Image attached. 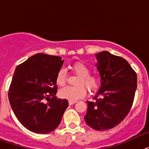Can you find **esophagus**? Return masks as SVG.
<instances>
[{
	"instance_id": "esophagus-1",
	"label": "esophagus",
	"mask_w": 149,
	"mask_h": 149,
	"mask_svg": "<svg viewBox=\"0 0 149 149\" xmlns=\"http://www.w3.org/2000/svg\"><path fill=\"white\" fill-rule=\"evenodd\" d=\"M77 101H68V104H69V105H72L74 104H75Z\"/></svg>"
}]
</instances>
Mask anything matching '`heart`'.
Listing matches in <instances>:
<instances>
[{
    "label": "heart",
    "instance_id": "obj_1",
    "mask_svg": "<svg viewBox=\"0 0 149 149\" xmlns=\"http://www.w3.org/2000/svg\"><path fill=\"white\" fill-rule=\"evenodd\" d=\"M74 73L79 76L77 80V86H67L60 91V96L62 98L68 101H77L84 98L86 94V86L89 91H93L99 85V77L96 74L90 73V68L81 62L74 63L71 66ZM66 74L63 69H60L56 76V83L60 86H63L66 83Z\"/></svg>",
    "mask_w": 149,
    "mask_h": 149
}]
</instances>
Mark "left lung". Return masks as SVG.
Listing matches in <instances>:
<instances>
[{
  "label": "left lung",
  "instance_id": "left-lung-1",
  "mask_svg": "<svg viewBox=\"0 0 149 149\" xmlns=\"http://www.w3.org/2000/svg\"><path fill=\"white\" fill-rule=\"evenodd\" d=\"M101 76V87L95 102L87 101L84 119L92 128L107 131L118 125L126 117L134 102L137 76L127 61L102 51L95 54Z\"/></svg>",
  "mask_w": 149,
  "mask_h": 149
}]
</instances>
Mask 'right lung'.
I'll list each match as a JSON object with an SVG mask.
<instances>
[{
    "label": "right lung",
    "mask_w": 149,
    "mask_h": 149,
    "mask_svg": "<svg viewBox=\"0 0 149 149\" xmlns=\"http://www.w3.org/2000/svg\"><path fill=\"white\" fill-rule=\"evenodd\" d=\"M63 64L60 56L39 53L15 68L8 97L16 118L29 131L48 134L60 125L68 106L66 99L55 96L56 76Z\"/></svg>",
    "instance_id": "add662e5"
}]
</instances>
